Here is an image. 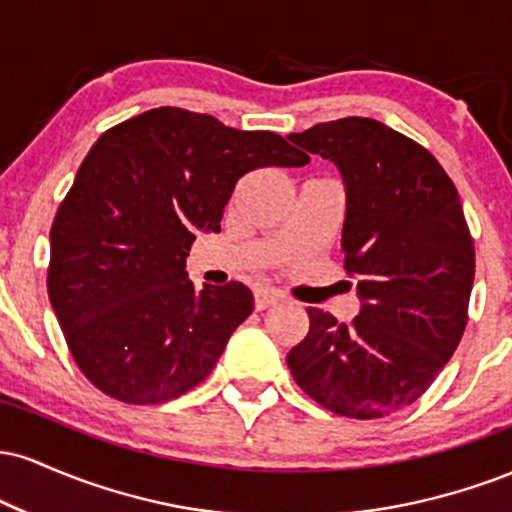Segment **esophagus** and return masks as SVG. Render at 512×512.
Segmentation results:
<instances>
[{
    "instance_id": "esophagus-1",
    "label": "esophagus",
    "mask_w": 512,
    "mask_h": 512,
    "mask_svg": "<svg viewBox=\"0 0 512 512\" xmlns=\"http://www.w3.org/2000/svg\"><path fill=\"white\" fill-rule=\"evenodd\" d=\"M279 303V293L272 289H257L255 291V310H267Z\"/></svg>"
}]
</instances>
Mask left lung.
Here are the masks:
<instances>
[{"label":"left lung","instance_id":"8db88e82","mask_svg":"<svg viewBox=\"0 0 512 512\" xmlns=\"http://www.w3.org/2000/svg\"><path fill=\"white\" fill-rule=\"evenodd\" d=\"M289 139L342 173L344 269L361 310L344 325L308 308L310 330L286 363L325 409L383 419L424 395L467 327L474 243L460 195L431 151L370 117Z\"/></svg>","mask_w":512,"mask_h":512}]
</instances>
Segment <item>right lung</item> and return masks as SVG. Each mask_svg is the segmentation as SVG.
<instances>
[{"instance_id":"right-lung-1","label":"right lung","mask_w":512,"mask_h":512,"mask_svg":"<svg viewBox=\"0 0 512 512\" xmlns=\"http://www.w3.org/2000/svg\"><path fill=\"white\" fill-rule=\"evenodd\" d=\"M310 161L274 132L154 108L101 134L50 228L48 293L76 366L108 397L161 404L214 370L252 313L240 281L187 279L197 233L221 231L236 182Z\"/></svg>"}]
</instances>
